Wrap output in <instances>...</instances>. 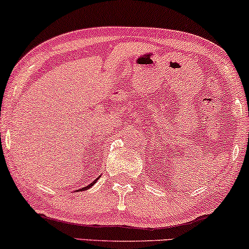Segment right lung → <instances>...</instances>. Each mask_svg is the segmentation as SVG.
<instances>
[{"label": "right lung", "instance_id": "right-lung-1", "mask_svg": "<svg viewBox=\"0 0 249 249\" xmlns=\"http://www.w3.org/2000/svg\"><path fill=\"white\" fill-rule=\"evenodd\" d=\"M97 179H98V178H96V179H95V181H92V182H91V183H89L88 185H87V187H85V188H82V189H80V190H81V191H85V190H88V189H89V188H91V187H92V185H94V184L96 183V181H97Z\"/></svg>", "mask_w": 249, "mask_h": 249}]
</instances>
